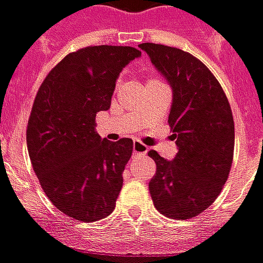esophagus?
Wrapping results in <instances>:
<instances>
[{
  "instance_id": "obj_1",
  "label": "esophagus",
  "mask_w": 263,
  "mask_h": 263,
  "mask_svg": "<svg viewBox=\"0 0 263 263\" xmlns=\"http://www.w3.org/2000/svg\"><path fill=\"white\" fill-rule=\"evenodd\" d=\"M132 149H134V154L135 155H145L146 151H148V146L144 145L139 141H135L134 145H132Z\"/></svg>"
}]
</instances>
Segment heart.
Instances as JSON below:
<instances>
[{"instance_id": "heart-1", "label": "heart", "mask_w": 263, "mask_h": 263, "mask_svg": "<svg viewBox=\"0 0 263 263\" xmlns=\"http://www.w3.org/2000/svg\"><path fill=\"white\" fill-rule=\"evenodd\" d=\"M153 80H157V79H149V80H148V82H153Z\"/></svg>"}]
</instances>
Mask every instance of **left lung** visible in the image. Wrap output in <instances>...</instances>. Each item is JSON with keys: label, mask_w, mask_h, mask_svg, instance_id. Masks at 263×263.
<instances>
[{"label": "left lung", "mask_w": 263, "mask_h": 263, "mask_svg": "<svg viewBox=\"0 0 263 263\" xmlns=\"http://www.w3.org/2000/svg\"><path fill=\"white\" fill-rule=\"evenodd\" d=\"M173 87L168 125L178 146L173 161L157 151L149 181L155 209L177 220L203 213L217 199L229 177L235 124L229 101L213 73L197 57L164 44H139Z\"/></svg>", "instance_id": "left-lung-1"}]
</instances>
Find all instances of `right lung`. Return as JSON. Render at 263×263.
I'll list each match as a JSON object with an SVG mask.
<instances>
[{
	"label": "right lung",
	"instance_id": "obj_1",
	"mask_svg": "<svg viewBox=\"0 0 263 263\" xmlns=\"http://www.w3.org/2000/svg\"><path fill=\"white\" fill-rule=\"evenodd\" d=\"M141 51L89 46L69 53L43 80L27 125V146L43 192L74 220L114 212L124 184L131 138L102 139L95 118L108 110L119 73Z\"/></svg>",
	"mask_w": 263,
	"mask_h": 263
}]
</instances>
